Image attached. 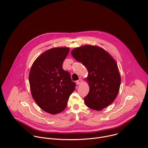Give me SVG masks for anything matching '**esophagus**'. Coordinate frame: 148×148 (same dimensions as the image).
<instances>
[{
  "mask_svg": "<svg viewBox=\"0 0 148 148\" xmlns=\"http://www.w3.org/2000/svg\"><path fill=\"white\" fill-rule=\"evenodd\" d=\"M82 83V80L81 79H78V80H77V81H76V84H77V85H79V84H81Z\"/></svg>",
  "mask_w": 148,
  "mask_h": 148,
  "instance_id": "1",
  "label": "esophagus"
}]
</instances>
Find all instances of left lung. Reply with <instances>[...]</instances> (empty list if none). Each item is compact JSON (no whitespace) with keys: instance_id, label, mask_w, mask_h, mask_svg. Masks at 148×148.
Masks as SVG:
<instances>
[{"instance_id":"obj_1","label":"left lung","mask_w":148,"mask_h":148,"mask_svg":"<svg viewBox=\"0 0 148 148\" xmlns=\"http://www.w3.org/2000/svg\"><path fill=\"white\" fill-rule=\"evenodd\" d=\"M71 55L88 71L89 92L84 98L86 106L100 111L110 105L118 94L121 82L113 58L103 48L89 45L74 48Z\"/></svg>"}]
</instances>
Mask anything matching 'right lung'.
I'll return each mask as SVG.
<instances>
[{
    "label": "right lung",
    "instance_id": "right-lung-1",
    "mask_svg": "<svg viewBox=\"0 0 148 148\" xmlns=\"http://www.w3.org/2000/svg\"><path fill=\"white\" fill-rule=\"evenodd\" d=\"M70 49L51 48L33 63L29 81L32 97L44 111L56 114L66 107L70 96L75 89L70 73L63 69V63Z\"/></svg>",
    "mask_w": 148,
    "mask_h": 148
}]
</instances>
